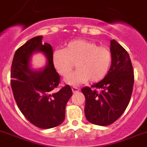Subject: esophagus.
Wrapping results in <instances>:
<instances>
[{
  "label": "esophagus",
  "instance_id": "1",
  "mask_svg": "<svg viewBox=\"0 0 147 147\" xmlns=\"http://www.w3.org/2000/svg\"><path fill=\"white\" fill-rule=\"evenodd\" d=\"M71 89H72L73 93H76L80 91V88H76V87H72V88H71Z\"/></svg>",
  "mask_w": 147,
  "mask_h": 147
}]
</instances>
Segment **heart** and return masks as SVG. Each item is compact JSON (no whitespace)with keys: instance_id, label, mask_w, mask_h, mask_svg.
<instances>
[{"instance_id":"heart-1","label":"heart","mask_w":147,"mask_h":147,"mask_svg":"<svg viewBox=\"0 0 147 147\" xmlns=\"http://www.w3.org/2000/svg\"><path fill=\"white\" fill-rule=\"evenodd\" d=\"M53 66L59 74L66 76L74 66L78 70L67 76L65 81L71 86L100 81L110 71L112 54L108 48L98 47L92 41L75 40L64 49H56L52 56Z\"/></svg>"}]
</instances>
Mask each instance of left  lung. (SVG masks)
I'll return each instance as SVG.
<instances>
[{
    "mask_svg": "<svg viewBox=\"0 0 147 147\" xmlns=\"http://www.w3.org/2000/svg\"><path fill=\"white\" fill-rule=\"evenodd\" d=\"M110 52L112 63L108 74L91 88H82L86 98V117L97 125H109L122 116L134 86V70L128 52L115 40H110Z\"/></svg>",
    "mask_w": 147,
    "mask_h": 147,
    "instance_id": "obj_1",
    "label": "left lung"
}]
</instances>
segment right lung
<instances>
[{"label": "right lung", "instance_id": "1", "mask_svg": "<svg viewBox=\"0 0 147 147\" xmlns=\"http://www.w3.org/2000/svg\"><path fill=\"white\" fill-rule=\"evenodd\" d=\"M43 36L29 40L16 51L11 66V87L19 110L34 125L48 129L59 125L65 118V107L72 96L70 86L56 92L60 76L53 66L51 45L43 43ZM37 52L47 58L44 69L30 67L31 56Z\"/></svg>", "mask_w": 147, "mask_h": 147}]
</instances>
